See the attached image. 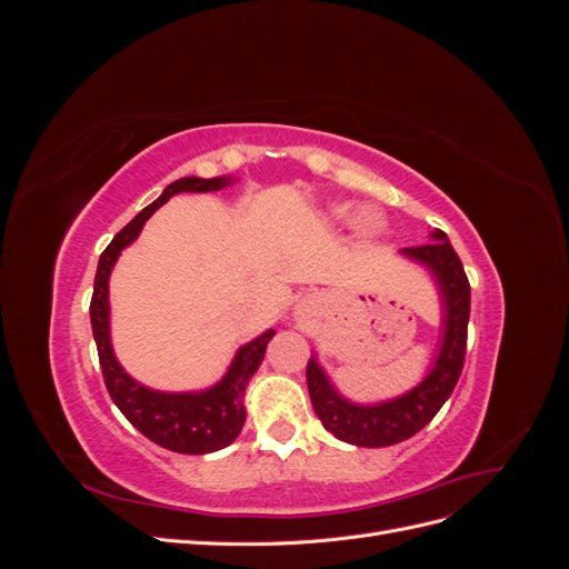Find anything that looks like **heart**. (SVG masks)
Listing matches in <instances>:
<instances>
[{
	"label": "heart",
	"mask_w": 569,
	"mask_h": 569,
	"mask_svg": "<svg viewBox=\"0 0 569 569\" xmlns=\"http://www.w3.org/2000/svg\"><path fill=\"white\" fill-rule=\"evenodd\" d=\"M332 216L347 220V218L353 216V206L351 203H339L332 209ZM356 228L363 237H377V234H382V230H385V220H382V216H377V213H363L356 220Z\"/></svg>",
	"instance_id": "obj_1"
}]
</instances>
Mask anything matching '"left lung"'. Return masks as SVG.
<instances>
[{"label": "left lung", "mask_w": 569, "mask_h": 569, "mask_svg": "<svg viewBox=\"0 0 569 569\" xmlns=\"http://www.w3.org/2000/svg\"><path fill=\"white\" fill-rule=\"evenodd\" d=\"M432 239L437 242L401 249L403 256L427 266L435 274L443 303V337L439 356L435 368L416 389L385 403L358 406L337 393L322 368L316 363V358L308 360L306 382L316 416L327 432H332L341 441L366 446V449H382V446L406 441L437 416L458 385L465 363V347H468L470 282L446 232L435 230Z\"/></svg>", "instance_id": "left-lung-1"}]
</instances>
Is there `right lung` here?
Here are the masks:
<instances>
[{
	"label": "right lung",
	"instance_id": "right-lung-1",
	"mask_svg": "<svg viewBox=\"0 0 569 569\" xmlns=\"http://www.w3.org/2000/svg\"><path fill=\"white\" fill-rule=\"evenodd\" d=\"M230 180L232 178H180L176 182H170L157 201H151L142 213H137L128 226L113 237V242L99 256V266L94 274L90 320L92 335L97 341L99 366L101 375H104L109 396L134 429H140L147 439L176 453H213L226 449V446L232 443L237 435L242 432L247 418L244 391L251 375L261 366L266 347L274 330H268L261 337L244 343V347L237 351L226 377L211 389L184 393L147 389L140 382H134L132 377L120 368L113 356L109 335V274L118 261L120 251L134 242L149 216L161 209L170 197H176L180 192H218V189L230 184Z\"/></svg>",
	"mask_w": 569,
	"mask_h": 569
}]
</instances>
